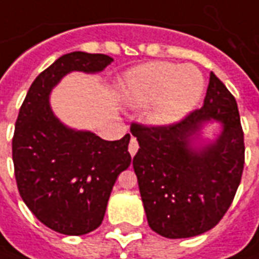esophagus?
I'll return each mask as SVG.
<instances>
[{"mask_svg": "<svg viewBox=\"0 0 259 259\" xmlns=\"http://www.w3.org/2000/svg\"><path fill=\"white\" fill-rule=\"evenodd\" d=\"M137 150H139V143H137V140H136L135 137H132L130 139V143H129V153L130 155L133 157V155L137 153Z\"/></svg>", "mask_w": 259, "mask_h": 259, "instance_id": "1", "label": "esophagus"}]
</instances>
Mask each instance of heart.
<instances>
[{
	"mask_svg": "<svg viewBox=\"0 0 259 259\" xmlns=\"http://www.w3.org/2000/svg\"><path fill=\"white\" fill-rule=\"evenodd\" d=\"M205 90L198 68L167 61L147 63L129 70L120 79V97L132 106L150 105L147 120L169 126L195 108Z\"/></svg>",
	"mask_w": 259,
	"mask_h": 259,
	"instance_id": "b5f03b06",
	"label": "heart"
}]
</instances>
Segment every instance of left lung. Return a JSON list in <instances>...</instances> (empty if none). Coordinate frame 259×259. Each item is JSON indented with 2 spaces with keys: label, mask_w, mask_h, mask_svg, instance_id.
I'll return each instance as SVG.
<instances>
[{
  "label": "left lung",
  "mask_w": 259,
  "mask_h": 259,
  "mask_svg": "<svg viewBox=\"0 0 259 259\" xmlns=\"http://www.w3.org/2000/svg\"><path fill=\"white\" fill-rule=\"evenodd\" d=\"M210 121L222 130L207 141L201 130ZM130 132L140 146L133 168L151 230L188 238L213 229L234 199L245 150L237 102L223 82L210 73L203 106L178 123H133Z\"/></svg>",
  "instance_id": "8db88e82"
}]
</instances>
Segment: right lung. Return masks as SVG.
I'll list each match as a JSON object with an SVG mask.
<instances>
[{
	"instance_id": "right-lung-1",
	"label": "right lung",
	"mask_w": 259,
	"mask_h": 259,
	"mask_svg": "<svg viewBox=\"0 0 259 259\" xmlns=\"http://www.w3.org/2000/svg\"><path fill=\"white\" fill-rule=\"evenodd\" d=\"M112 61L84 52L59 57L32 82L16 119L12 160L21 198L39 222L66 236L101 226L112 188L132 162L130 135L108 142L71 129L54 115L49 99L64 75L101 73Z\"/></svg>"
}]
</instances>
